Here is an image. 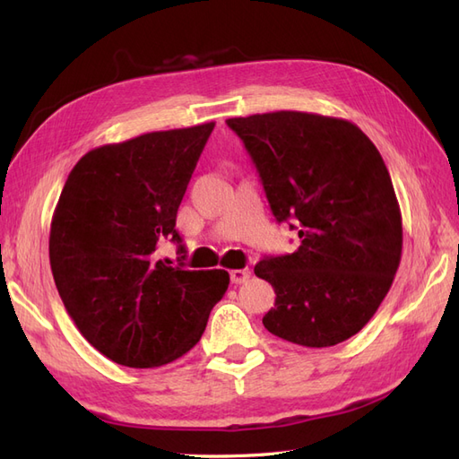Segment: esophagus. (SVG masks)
I'll use <instances>...</instances> for the list:
<instances>
[{"label": "esophagus", "mask_w": 459, "mask_h": 459, "mask_svg": "<svg viewBox=\"0 0 459 459\" xmlns=\"http://www.w3.org/2000/svg\"><path fill=\"white\" fill-rule=\"evenodd\" d=\"M248 277H251V270H248V268H241V270H231V281H233V283L241 285V283L248 281Z\"/></svg>", "instance_id": "obj_1"}]
</instances>
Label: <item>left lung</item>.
I'll use <instances>...</instances> for the list:
<instances>
[{
	"mask_svg": "<svg viewBox=\"0 0 459 459\" xmlns=\"http://www.w3.org/2000/svg\"><path fill=\"white\" fill-rule=\"evenodd\" d=\"M275 220L299 230L295 253L264 256L272 335L324 349L362 329L393 285L402 216L383 157L356 124L299 110L230 118Z\"/></svg>",
	"mask_w": 459,
	"mask_h": 459,
	"instance_id": "obj_1",
	"label": "left lung"
}]
</instances>
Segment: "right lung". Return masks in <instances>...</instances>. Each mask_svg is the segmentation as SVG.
I'll return each instance as SVG.
<instances>
[{"mask_svg":"<svg viewBox=\"0 0 459 459\" xmlns=\"http://www.w3.org/2000/svg\"><path fill=\"white\" fill-rule=\"evenodd\" d=\"M214 122L97 147L68 174L51 220L49 262L82 335L113 362L157 368L189 352L230 285L226 270L157 260L164 239L186 258L176 216Z\"/></svg>","mask_w":459,"mask_h":459,"instance_id":"right-lung-1","label":"right lung"}]
</instances>
